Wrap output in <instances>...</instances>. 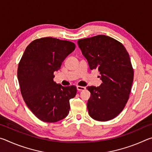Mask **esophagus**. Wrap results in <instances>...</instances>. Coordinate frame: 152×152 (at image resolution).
I'll return each instance as SVG.
<instances>
[{
  "label": "esophagus",
  "mask_w": 152,
  "mask_h": 152,
  "mask_svg": "<svg viewBox=\"0 0 152 152\" xmlns=\"http://www.w3.org/2000/svg\"><path fill=\"white\" fill-rule=\"evenodd\" d=\"M77 90H78V91H84V90H85L86 88L84 86H78L76 87Z\"/></svg>",
  "instance_id": "obj_1"
}]
</instances>
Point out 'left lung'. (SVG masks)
Segmentation results:
<instances>
[{"label": "left lung", "mask_w": 152, "mask_h": 152, "mask_svg": "<svg viewBox=\"0 0 152 152\" xmlns=\"http://www.w3.org/2000/svg\"><path fill=\"white\" fill-rule=\"evenodd\" d=\"M78 44L91 70L97 69L102 83L87 86L91 97L89 115L99 121L116 117L127 102L133 80V70L128 52L121 43L104 35L79 39Z\"/></svg>", "instance_id": "8db88e82"}]
</instances>
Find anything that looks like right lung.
<instances>
[{"mask_svg": "<svg viewBox=\"0 0 152 152\" xmlns=\"http://www.w3.org/2000/svg\"><path fill=\"white\" fill-rule=\"evenodd\" d=\"M75 48L68 41L43 37L33 41L20 59L17 70L20 92L29 109L42 121L54 123L68 116L76 87L56 83L53 73Z\"/></svg>", "mask_w": 152, "mask_h": 152, "instance_id": "right-lung-1", "label": "right lung"}]
</instances>
